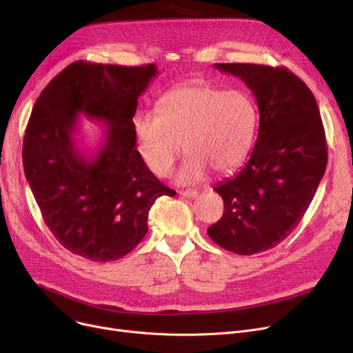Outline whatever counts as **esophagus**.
I'll return each instance as SVG.
<instances>
[{
    "label": "esophagus",
    "mask_w": 353,
    "mask_h": 353,
    "mask_svg": "<svg viewBox=\"0 0 353 353\" xmlns=\"http://www.w3.org/2000/svg\"><path fill=\"white\" fill-rule=\"evenodd\" d=\"M197 194L199 193L196 190H183V192H180V196L186 197V199H194Z\"/></svg>",
    "instance_id": "34e87169"
}]
</instances>
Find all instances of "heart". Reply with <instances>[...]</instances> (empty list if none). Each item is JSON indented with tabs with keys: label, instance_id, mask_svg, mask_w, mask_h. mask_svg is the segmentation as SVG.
<instances>
[{
	"label": "heart",
	"instance_id": "b5f03b06",
	"mask_svg": "<svg viewBox=\"0 0 353 353\" xmlns=\"http://www.w3.org/2000/svg\"><path fill=\"white\" fill-rule=\"evenodd\" d=\"M254 123L250 100L239 91H220L205 83H188L167 91L157 113L134 117L136 148L156 176L165 177L181 153V184L201 181L212 169L228 173L246 156Z\"/></svg>",
	"mask_w": 353,
	"mask_h": 353
}]
</instances>
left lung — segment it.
I'll return each mask as SVG.
<instances>
[{
	"label": "left lung",
	"mask_w": 353,
	"mask_h": 353,
	"mask_svg": "<svg viewBox=\"0 0 353 353\" xmlns=\"http://www.w3.org/2000/svg\"><path fill=\"white\" fill-rule=\"evenodd\" d=\"M214 68L242 79L261 114L249 161L216 184L225 213L208 229L220 248L249 256L277 246L301 223L326 170L325 130L312 91L288 68Z\"/></svg>",
	"instance_id": "left-lung-1"
}]
</instances>
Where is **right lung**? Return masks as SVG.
I'll return each instance as SVG.
<instances>
[{"label": "right lung", "instance_id": "add662e5", "mask_svg": "<svg viewBox=\"0 0 353 353\" xmlns=\"http://www.w3.org/2000/svg\"><path fill=\"white\" fill-rule=\"evenodd\" d=\"M159 71L76 61L55 76L34 104L23 144L24 173L46 225L71 253L117 261L147 233L148 210L176 192L140 159L133 130L137 100ZM106 130L84 152L78 116Z\"/></svg>", "mask_w": 353, "mask_h": 353}]
</instances>
